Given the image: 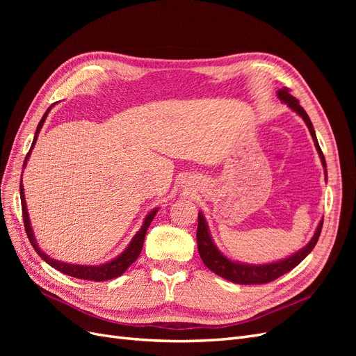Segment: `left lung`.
Instances as JSON below:
<instances>
[{
	"label": "left lung",
	"mask_w": 356,
	"mask_h": 356,
	"mask_svg": "<svg viewBox=\"0 0 356 356\" xmlns=\"http://www.w3.org/2000/svg\"><path fill=\"white\" fill-rule=\"evenodd\" d=\"M277 98L282 102H285L291 110H294L301 118H303L305 123L309 127V132H310L312 138H314V143H315V147L319 153L322 166L327 168L325 157H324V154H322V149L318 144L314 124H312L307 113L303 110V106L300 105V102L294 98L293 95H289V90L286 88H282L281 90H277ZM325 181H327V169H325ZM322 224H324V220L319 221L316 232L314 234V238L310 239V242L291 257L284 258V260L275 261V263H268V264H245V263L230 260V258L225 257L218 250L217 245L213 243L211 234H209L207 220H204L203 213L199 212L197 233H196L197 250H199L200 258L204 263V266H207L213 273H217L218 276L227 279V281H230V282L241 284V285L267 284V282L275 281V279H277L279 276L288 273L289 270H293L296 266H298L301 261L305 260V258L312 252V250H314L318 239H319Z\"/></svg>",
	"instance_id": "obj_1"
}]
</instances>
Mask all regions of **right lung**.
I'll return each instance as SVG.
<instances>
[{"instance_id": "1", "label": "right lung", "mask_w": 356, "mask_h": 356, "mask_svg": "<svg viewBox=\"0 0 356 356\" xmlns=\"http://www.w3.org/2000/svg\"><path fill=\"white\" fill-rule=\"evenodd\" d=\"M53 106V105H51ZM51 106H49L47 111L44 113V115H42V118L40 120L38 126H37V131H35V136H34V141H32V145H31V149L29 153L26 154L25 157V161H24V168L26 166V161L31 156V152L32 148H34L35 143H37V138H38V134L41 131L42 124H44L46 122V117L49 114V111L51 110ZM20 202H22V215H24V222H25V230H26V234H28V239L31 242V245L34 246L35 252L44 260L47 264H50L53 268H56V270L62 272L63 275H68V276H72V277H79V279H86V281H95V282H101V281H108V279H114V277H118L120 275H123L127 267L134 264L136 261V258L139 257V254H141L143 251V245H144V238H145V233L149 227V224H152L154 215L157 213V208L153 209L152 212H149L145 220H144V224L141 230H139L135 236L134 239L131 241V243L127 245L126 250L115 257L114 260L108 261V263H104V264H99V266H80V264H70V263H62V261H58V260H53V258H50L47 254L42 252L40 250V246L35 241V236H34V232H32V227H31V221H29V215H28V209H26V202H25V195H24V186H22V177H20Z\"/></svg>"}]
</instances>
